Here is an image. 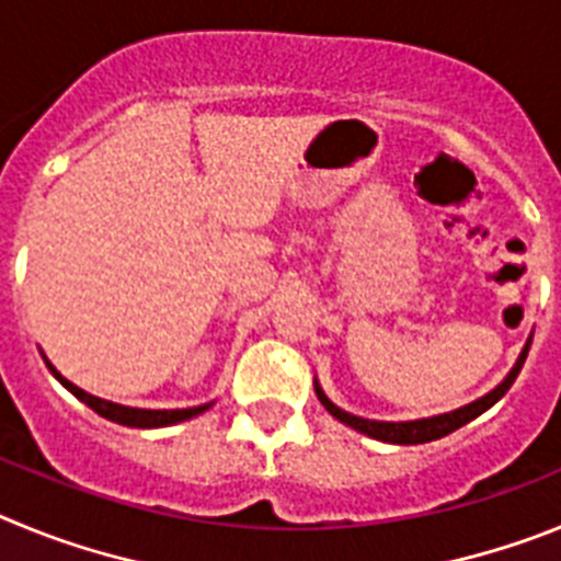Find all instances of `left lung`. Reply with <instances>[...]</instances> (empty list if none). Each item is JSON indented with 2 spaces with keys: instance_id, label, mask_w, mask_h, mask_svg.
Returning a JSON list of instances; mask_svg holds the SVG:
<instances>
[{
  "instance_id": "8db88e82",
  "label": "left lung",
  "mask_w": 561,
  "mask_h": 561,
  "mask_svg": "<svg viewBox=\"0 0 561 561\" xmlns=\"http://www.w3.org/2000/svg\"><path fill=\"white\" fill-rule=\"evenodd\" d=\"M531 336H528V342H525V348L519 351L517 362H514V368L508 370V376L500 381L497 388L489 390V393L480 396V399H474L472 404H463V408L453 410V413H440V415H433V419H415V421H370V419H362V415L345 413L342 408H336L334 401L323 393V388H320L314 379L317 399H320V404H323V408L329 410L336 421L348 424L351 430H356V433H362V435H368V438L385 440V444H427V440L444 438V435L455 433L458 427L469 424V421L478 419L480 413H485V410L492 408V404H497V401L508 393V388L514 385V379L519 376V370H523L525 356H528V348H531Z\"/></svg>"
}]
</instances>
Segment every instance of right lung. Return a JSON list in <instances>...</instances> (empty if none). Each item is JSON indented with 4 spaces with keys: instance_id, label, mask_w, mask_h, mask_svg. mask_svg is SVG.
Here are the masks:
<instances>
[{
    "instance_id": "1",
    "label": "right lung",
    "mask_w": 561,
    "mask_h": 561,
    "mask_svg": "<svg viewBox=\"0 0 561 561\" xmlns=\"http://www.w3.org/2000/svg\"><path fill=\"white\" fill-rule=\"evenodd\" d=\"M47 362V359H44ZM47 368L53 370V376H56L58 381H61L64 388L69 390V393L76 396V399H81L83 404H89V408L95 410L98 415H103V419L114 421V424H123V427H140V430H153V427H171V424H180V421H187L193 419V415L205 413L207 408H213L210 404H199V408H185V410H140V408H123V404H114V401H106V399H98V396L87 393V390H81L78 385H72L69 379H64L61 374H58L53 365L47 362Z\"/></svg>"
}]
</instances>
